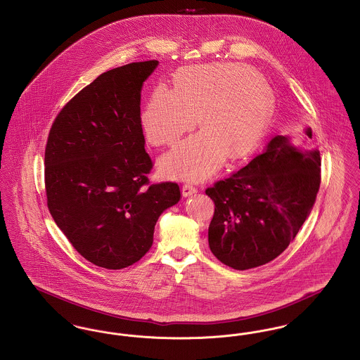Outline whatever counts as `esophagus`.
<instances>
[{
  "label": "esophagus",
  "mask_w": 360,
  "mask_h": 360,
  "mask_svg": "<svg viewBox=\"0 0 360 360\" xmlns=\"http://www.w3.org/2000/svg\"><path fill=\"white\" fill-rule=\"evenodd\" d=\"M197 191H198V189H197L195 186L191 185V184H185V185L182 186V194H184V197L193 195V194H195Z\"/></svg>",
  "instance_id": "1"
}]
</instances>
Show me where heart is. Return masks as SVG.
I'll list each match as a JSON object with an SVG mask.
<instances>
[{
    "label": "heart",
    "instance_id": "1",
    "mask_svg": "<svg viewBox=\"0 0 360 360\" xmlns=\"http://www.w3.org/2000/svg\"><path fill=\"white\" fill-rule=\"evenodd\" d=\"M175 88L155 86L141 114L153 146H171L198 122L202 131L169 152L163 169L172 176L200 181L221 165L253 150L269 125L274 102L269 88L252 69L240 65L181 68Z\"/></svg>",
    "mask_w": 360,
    "mask_h": 360
}]
</instances>
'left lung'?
Segmentation results:
<instances>
[{
  "instance_id": "8db88e82",
  "label": "left lung",
  "mask_w": 360,
  "mask_h": 360,
  "mask_svg": "<svg viewBox=\"0 0 360 360\" xmlns=\"http://www.w3.org/2000/svg\"><path fill=\"white\" fill-rule=\"evenodd\" d=\"M319 184V152L300 150L288 137L276 136L248 166L205 191L214 202L212 253L236 271L271 262L295 239Z\"/></svg>"
}]
</instances>
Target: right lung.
I'll list each match as a JSON object with an SVG mask.
<instances>
[{
    "mask_svg": "<svg viewBox=\"0 0 360 360\" xmlns=\"http://www.w3.org/2000/svg\"><path fill=\"white\" fill-rule=\"evenodd\" d=\"M158 61L102 73L56 117L44 150L47 208L86 261L122 269L141 259L159 216L181 198L175 182L150 184L141 88Z\"/></svg>",
    "mask_w": 360,
    "mask_h": 360,
    "instance_id": "add662e5",
    "label": "right lung"
}]
</instances>
